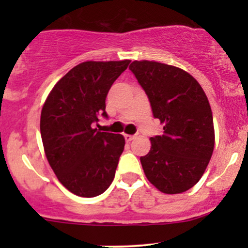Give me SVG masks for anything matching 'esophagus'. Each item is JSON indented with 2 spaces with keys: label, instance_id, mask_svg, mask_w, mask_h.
I'll return each mask as SVG.
<instances>
[{
  "label": "esophagus",
  "instance_id": "obj_1",
  "mask_svg": "<svg viewBox=\"0 0 248 248\" xmlns=\"http://www.w3.org/2000/svg\"><path fill=\"white\" fill-rule=\"evenodd\" d=\"M124 139H126L127 142H130L135 139V135H128V134H124Z\"/></svg>",
  "mask_w": 248,
  "mask_h": 248
}]
</instances>
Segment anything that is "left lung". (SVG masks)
Segmentation results:
<instances>
[{"label":"left lung","instance_id":"left-lung-1","mask_svg":"<svg viewBox=\"0 0 248 248\" xmlns=\"http://www.w3.org/2000/svg\"><path fill=\"white\" fill-rule=\"evenodd\" d=\"M129 69L149 99L163 134L150 138L141 156L148 181L173 195L191 189L205 171L215 147L211 107L198 81L184 70L157 62H133Z\"/></svg>","mask_w":248,"mask_h":248}]
</instances>
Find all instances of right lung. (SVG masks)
Wrapping results in <instances>:
<instances>
[{
    "label": "right lung",
    "instance_id": "right-lung-1",
    "mask_svg": "<svg viewBox=\"0 0 248 248\" xmlns=\"http://www.w3.org/2000/svg\"><path fill=\"white\" fill-rule=\"evenodd\" d=\"M130 61L85 62L55 85L41 114V135L49 164L59 182L80 197L108 189L124 148L120 134L93 128L108 118L106 96Z\"/></svg>",
    "mask_w": 248,
    "mask_h": 248
}]
</instances>
